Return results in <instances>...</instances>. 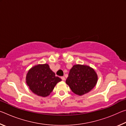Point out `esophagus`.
<instances>
[{"mask_svg":"<svg viewBox=\"0 0 126 126\" xmlns=\"http://www.w3.org/2000/svg\"><path fill=\"white\" fill-rule=\"evenodd\" d=\"M61 79H62L63 80H65V77L64 76H62V77H61Z\"/></svg>","mask_w":126,"mask_h":126,"instance_id":"obj_1","label":"esophagus"}]
</instances>
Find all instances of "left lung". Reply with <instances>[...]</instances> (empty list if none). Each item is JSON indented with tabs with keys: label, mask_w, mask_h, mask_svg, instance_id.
Segmentation results:
<instances>
[{
	"label": "left lung",
	"mask_w": 126,
	"mask_h": 126,
	"mask_svg": "<svg viewBox=\"0 0 126 126\" xmlns=\"http://www.w3.org/2000/svg\"><path fill=\"white\" fill-rule=\"evenodd\" d=\"M98 79L95 72L89 66L77 64L70 70L66 83L74 93L83 95L91 91Z\"/></svg>",
	"instance_id": "1"
}]
</instances>
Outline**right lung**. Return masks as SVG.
Listing matches in <instances>:
<instances>
[{
	"label": "right lung",
	"mask_w": 126,
	"mask_h": 126,
	"mask_svg": "<svg viewBox=\"0 0 126 126\" xmlns=\"http://www.w3.org/2000/svg\"><path fill=\"white\" fill-rule=\"evenodd\" d=\"M61 79L51 71L47 64L35 65L28 72L26 82L31 90L35 94L47 97L50 94Z\"/></svg>",
	"instance_id": "add662e5"
}]
</instances>
